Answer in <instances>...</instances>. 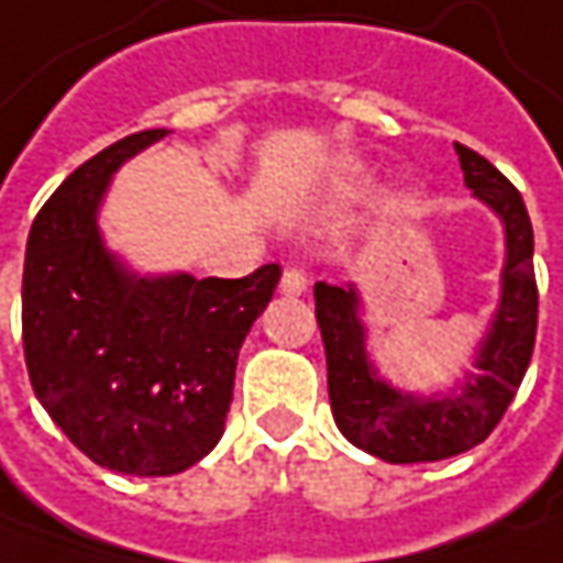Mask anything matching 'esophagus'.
I'll return each mask as SVG.
<instances>
[{
    "label": "esophagus",
    "instance_id": "34e87169",
    "mask_svg": "<svg viewBox=\"0 0 563 563\" xmlns=\"http://www.w3.org/2000/svg\"><path fill=\"white\" fill-rule=\"evenodd\" d=\"M278 291L285 294V297H300V294L307 291V275L300 269H285L282 272V282H278Z\"/></svg>",
    "mask_w": 563,
    "mask_h": 563
}]
</instances>
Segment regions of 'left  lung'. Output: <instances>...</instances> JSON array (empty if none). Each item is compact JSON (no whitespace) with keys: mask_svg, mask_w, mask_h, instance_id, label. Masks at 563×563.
Segmentation results:
<instances>
[{"mask_svg":"<svg viewBox=\"0 0 563 563\" xmlns=\"http://www.w3.org/2000/svg\"><path fill=\"white\" fill-rule=\"evenodd\" d=\"M464 185L505 228L498 307L479 338L470 369L444 391H407L378 373L369 357L363 297L354 282H316V322L325 344L329 400L341 435L385 464H432L486 442L517 395L536 344L539 294L532 272V225L520 190L454 143Z\"/></svg>","mask_w":563,"mask_h":563,"instance_id":"8db88e82","label":"left lung"}]
</instances>
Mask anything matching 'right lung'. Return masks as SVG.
<instances>
[{"label":"right lung","instance_id":"add662e5","mask_svg":"<svg viewBox=\"0 0 563 563\" xmlns=\"http://www.w3.org/2000/svg\"><path fill=\"white\" fill-rule=\"evenodd\" d=\"M165 128L106 146L33 219L21 329L36 400L93 464L175 476L219 444L238 354L282 269L244 278L137 272L106 244L99 209L121 165Z\"/></svg>","mask_w":563,"mask_h":563}]
</instances>
